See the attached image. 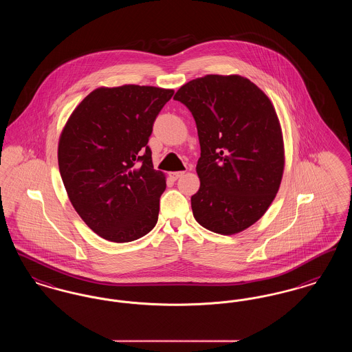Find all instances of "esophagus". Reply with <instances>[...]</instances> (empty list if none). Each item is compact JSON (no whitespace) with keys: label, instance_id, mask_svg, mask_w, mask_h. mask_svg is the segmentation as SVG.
<instances>
[{"label":"esophagus","instance_id":"esophagus-1","mask_svg":"<svg viewBox=\"0 0 352 352\" xmlns=\"http://www.w3.org/2000/svg\"><path fill=\"white\" fill-rule=\"evenodd\" d=\"M182 174H184V171H171V173H168V177L171 181H177L179 177H182Z\"/></svg>","mask_w":352,"mask_h":352}]
</instances>
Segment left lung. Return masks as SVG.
I'll return each instance as SVG.
<instances>
[{
    "label": "left lung",
    "instance_id": "8db88e82",
    "mask_svg": "<svg viewBox=\"0 0 352 352\" xmlns=\"http://www.w3.org/2000/svg\"><path fill=\"white\" fill-rule=\"evenodd\" d=\"M174 99L188 108L199 135L194 218L217 234L244 231L265 214L283 179L284 141L273 104L239 75L194 79Z\"/></svg>",
    "mask_w": 352,
    "mask_h": 352
}]
</instances>
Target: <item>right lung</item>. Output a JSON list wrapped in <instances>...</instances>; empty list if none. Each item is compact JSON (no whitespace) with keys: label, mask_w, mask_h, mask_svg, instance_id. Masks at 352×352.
<instances>
[{"label":"right lung","mask_w":352,"mask_h":352,"mask_svg":"<svg viewBox=\"0 0 352 352\" xmlns=\"http://www.w3.org/2000/svg\"><path fill=\"white\" fill-rule=\"evenodd\" d=\"M173 89L101 87L72 112L60 134L58 162L68 198L102 239L128 243L158 220L164 173L154 170L148 141Z\"/></svg>","instance_id":"add662e5"}]
</instances>
